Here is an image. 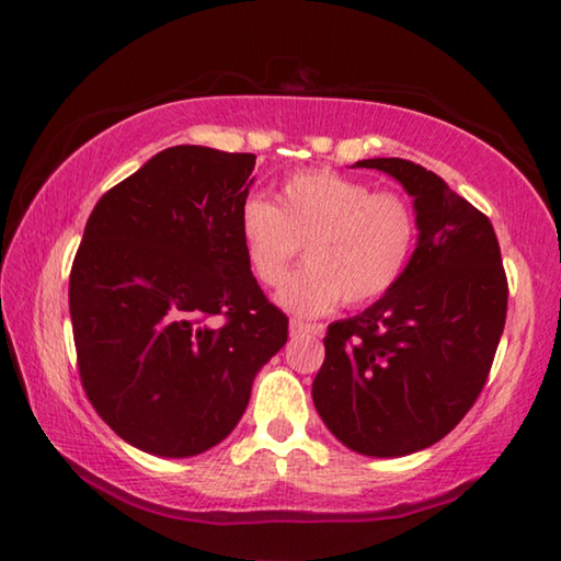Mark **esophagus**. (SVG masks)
I'll return each instance as SVG.
<instances>
[{"label": "esophagus", "instance_id": "34e87169", "mask_svg": "<svg viewBox=\"0 0 561 561\" xmlns=\"http://www.w3.org/2000/svg\"><path fill=\"white\" fill-rule=\"evenodd\" d=\"M289 334L291 336H304V334H321V327L319 324H307V321L301 319H291L289 321Z\"/></svg>", "mask_w": 561, "mask_h": 561}]
</instances>
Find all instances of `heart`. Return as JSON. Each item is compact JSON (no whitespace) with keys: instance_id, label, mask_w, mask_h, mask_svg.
<instances>
[{"instance_id":"1","label":"heart","mask_w":561,"mask_h":561,"mask_svg":"<svg viewBox=\"0 0 561 561\" xmlns=\"http://www.w3.org/2000/svg\"><path fill=\"white\" fill-rule=\"evenodd\" d=\"M237 232L247 267L264 287L284 279L304 244L307 267L284 282L277 301L294 314L319 317L339 301L366 307L401 282L417 244V217L393 190L299 170L279 185L274 205L247 197Z\"/></svg>"}]
</instances>
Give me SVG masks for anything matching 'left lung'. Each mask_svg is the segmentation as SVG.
<instances>
[{"label": "left lung", "instance_id": "left-lung-1", "mask_svg": "<svg viewBox=\"0 0 561 561\" xmlns=\"http://www.w3.org/2000/svg\"><path fill=\"white\" fill-rule=\"evenodd\" d=\"M413 197L417 244L401 282L334 321L311 398L327 428L360 455L401 458L445 438L488 381L507 317L492 222L403 158L358 160Z\"/></svg>", "mask_w": 561, "mask_h": 561}]
</instances>
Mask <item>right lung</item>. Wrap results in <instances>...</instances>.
Listing matches in <instances>:
<instances>
[{"label":"right lung","instance_id":"1","mask_svg":"<svg viewBox=\"0 0 561 561\" xmlns=\"http://www.w3.org/2000/svg\"><path fill=\"white\" fill-rule=\"evenodd\" d=\"M257 156L175 146L93 207L69 277L83 391L133 448L190 458L234 431L289 319L237 232Z\"/></svg>","mask_w":561,"mask_h":561}]
</instances>
